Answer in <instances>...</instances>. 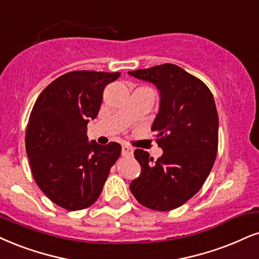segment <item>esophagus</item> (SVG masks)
<instances>
[{
  "label": "esophagus",
  "mask_w": 259,
  "mask_h": 259,
  "mask_svg": "<svg viewBox=\"0 0 259 259\" xmlns=\"http://www.w3.org/2000/svg\"><path fill=\"white\" fill-rule=\"evenodd\" d=\"M122 156H127V157H130V156H133V149L131 148V146L123 145L122 146Z\"/></svg>",
  "instance_id": "34e87169"
}]
</instances>
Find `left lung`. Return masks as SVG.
<instances>
[{
	"mask_svg": "<svg viewBox=\"0 0 259 259\" xmlns=\"http://www.w3.org/2000/svg\"><path fill=\"white\" fill-rule=\"evenodd\" d=\"M159 92L151 131L163 154L157 161L137 149L142 173L130 185L146 207L168 211L192 198L211 170L218 152L219 116L207 86L171 63L128 72Z\"/></svg>",
	"mask_w": 259,
	"mask_h": 259,
	"instance_id": "8db88e82",
	"label": "left lung"
}]
</instances>
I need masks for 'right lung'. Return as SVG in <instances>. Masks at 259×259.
Here are the masks:
<instances>
[{"mask_svg": "<svg viewBox=\"0 0 259 259\" xmlns=\"http://www.w3.org/2000/svg\"><path fill=\"white\" fill-rule=\"evenodd\" d=\"M121 73L74 71L55 79L37 98L26 130L34 181L67 210L91 206L103 190L121 145L89 142L88 123L100 111L104 88Z\"/></svg>", "mask_w": 259, "mask_h": 259, "instance_id": "1", "label": "right lung"}]
</instances>
